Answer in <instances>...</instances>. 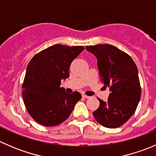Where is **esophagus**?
I'll return each instance as SVG.
<instances>
[{
    "mask_svg": "<svg viewBox=\"0 0 156 156\" xmlns=\"http://www.w3.org/2000/svg\"><path fill=\"white\" fill-rule=\"evenodd\" d=\"M82 97H83V98H85V99H89L90 97L85 95V94H82Z\"/></svg>",
    "mask_w": 156,
    "mask_h": 156,
    "instance_id": "esophagus-1",
    "label": "esophagus"
}]
</instances>
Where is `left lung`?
<instances>
[{
	"instance_id": "left-lung-1",
	"label": "left lung",
	"mask_w": 156,
	"mask_h": 156,
	"mask_svg": "<svg viewBox=\"0 0 156 156\" xmlns=\"http://www.w3.org/2000/svg\"><path fill=\"white\" fill-rule=\"evenodd\" d=\"M86 50L97 57L100 81L111 91L107 102L98 99L100 106L93 115L103 127L122 126L133 115L140 100L137 67L128 54L112 45L87 46Z\"/></svg>"
}]
</instances>
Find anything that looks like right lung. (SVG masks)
<instances>
[{
	"label": "right lung",
	"instance_id": "obj_1",
	"mask_svg": "<svg viewBox=\"0 0 156 156\" xmlns=\"http://www.w3.org/2000/svg\"><path fill=\"white\" fill-rule=\"evenodd\" d=\"M84 48L55 44L34 55L23 81V97L28 112L35 122L53 127L65 122L81 94H68L60 87L61 80L69 77V67Z\"/></svg>",
	"mask_w": 156,
	"mask_h": 156
}]
</instances>
